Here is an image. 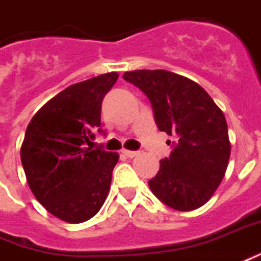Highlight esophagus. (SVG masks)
Wrapping results in <instances>:
<instances>
[{"mask_svg": "<svg viewBox=\"0 0 261 261\" xmlns=\"http://www.w3.org/2000/svg\"><path fill=\"white\" fill-rule=\"evenodd\" d=\"M121 152H123L127 158H134V156L138 155V151H130V149H123Z\"/></svg>", "mask_w": 261, "mask_h": 261, "instance_id": "1", "label": "esophagus"}]
</instances>
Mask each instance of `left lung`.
<instances>
[{
  "label": "left lung",
  "mask_w": 261,
  "mask_h": 261,
  "mask_svg": "<svg viewBox=\"0 0 261 261\" xmlns=\"http://www.w3.org/2000/svg\"><path fill=\"white\" fill-rule=\"evenodd\" d=\"M123 77L147 94L158 128L176 137L171 155L160 161V171L148 181L149 189L175 211L203 206L230 158L223 112L196 82L181 74L158 69L131 70Z\"/></svg>",
  "instance_id": "1"
}]
</instances>
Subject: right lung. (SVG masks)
<instances>
[{
	"label": "right lung",
	"mask_w": 261,
	"mask_h": 261,
	"mask_svg": "<svg viewBox=\"0 0 261 261\" xmlns=\"http://www.w3.org/2000/svg\"><path fill=\"white\" fill-rule=\"evenodd\" d=\"M118 73L99 74L58 93L27 127L21 161L29 188L49 213L82 223L103 206L117 152L92 149L101 120V101Z\"/></svg>",
	"instance_id": "right-lung-1"
}]
</instances>
